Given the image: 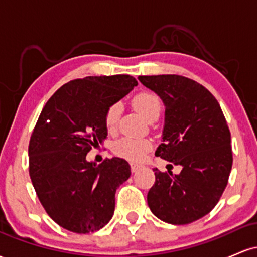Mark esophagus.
<instances>
[{
	"mask_svg": "<svg viewBox=\"0 0 257 257\" xmlns=\"http://www.w3.org/2000/svg\"><path fill=\"white\" fill-rule=\"evenodd\" d=\"M140 166H139V164H135V163H131V170H132V173H135V172H138L139 169H140Z\"/></svg>",
	"mask_w": 257,
	"mask_h": 257,
	"instance_id": "34e87169",
	"label": "esophagus"
}]
</instances>
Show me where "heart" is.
I'll return each mask as SVG.
<instances>
[{"label": "heart", "instance_id": "b5f03b06", "mask_svg": "<svg viewBox=\"0 0 257 257\" xmlns=\"http://www.w3.org/2000/svg\"><path fill=\"white\" fill-rule=\"evenodd\" d=\"M133 105L147 120L158 117L162 111V101L156 94L151 91H141L133 99ZM122 105L114 102L110 105L105 112V125L108 132H114L118 124ZM152 144L146 139H137L131 137L120 138L114 141L112 150L119 157L129 161H140L151 150Z\"/></svg>", "mask_w": 257, "mask_h": 257}]
</instances>
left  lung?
I'll return each mask as SVG.
<instances>
[{
    "instance_id": "obj_1",
    "label": "left lung",
    "mask_w": 257,
    "mask_h": 257,
    "mask_svg": "<svg viewBox=\"0 0 257 257\" xmlns=\"http://www.w3.org/2000/svg\"><path fill=\"white\" fill-rule=\"evenodd\" d=\"M138 79L166 106L156 156L182 168L178 175L153 170L147 204L164 222L191 223L213 210L228 182L233 158L225 116L213 94L193 79L179 75Z\"/></svg>"
}]
</instances>
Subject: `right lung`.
Returning a JSON list of instances; mask_svg holds the SVG:
<instances>
[{"instance_id": "right-lung-1", "label": "right lung", "mask_w": 257, "mask_h": 257, "mask_svg": "<svg viewBox=\"0 0 257 257\" xmlns=\"http://www.w3.org/2000/svg\"><path fill=\"white\" fill-rule=\"evenodd\" d=\"M138 85L129 75L88 76L60 87L44 105L29 144V173L38 199L59 226L99 231L111 220L116 190L131 176L122 158L87 161L107 138L105 112Z\"/></svg>"}]
</instances>
